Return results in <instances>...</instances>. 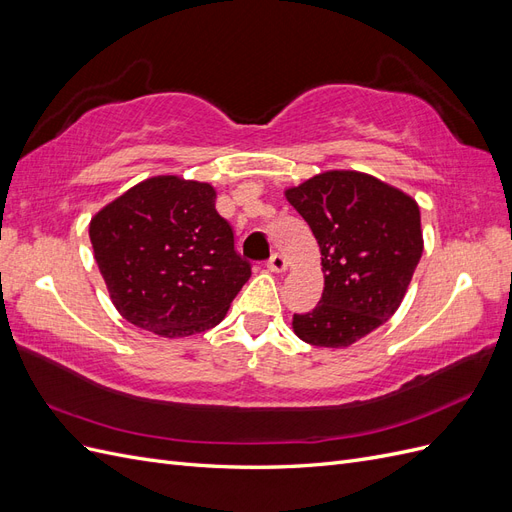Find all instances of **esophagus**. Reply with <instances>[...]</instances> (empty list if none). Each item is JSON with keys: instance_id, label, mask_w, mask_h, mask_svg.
<instances>
[{"instance_id": "1", "label": "esophagus", "mask_w": 512, "mask_h": 512, "mask_svg": "<svg viewBox=\"0 0 512 512\" xmlns=\"http://www.w3.org/2000/svg\"><path fill=\"white\" fill-rule=\"evenodd\" d=\"M286 258L282 256V254H271V258L267 260V269L269 271H273V273H282V271H286Z\"/></svg>"}]
</instances>
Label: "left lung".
Masks as SVG:
<instances>
[{
	"instance_id": "left-lung-1",
	"label": "left lung",
	"mask_w": 512,
	"mask_h": 512,
	"mask_svg": "<svg viewBox=\"0 0 512 512\" xmlns=\"http://www.w3.org/2000/svg\"><path fill=\"white\" fill-rule=\"evenodd\" d=\"M320 245L324 290L292 329L318 348H346L389 320L423 254L410 196L354 170H329L286 190Z\"/></svg>"
}]
</instances>
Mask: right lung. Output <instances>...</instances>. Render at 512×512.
I'll return each instance as SVG.
<instances>
[{
    "instance_id": "obj_1",
    "label": "right lung",
    "mask_w": 512,
    "mask_h": 512,
    "mask_svg": "<svg viewBox=\"0 0 512 512\" xmlns=\"http://www.w3.org/2000/svg\"><path fill=\"white\" fill-rule=\"evenodd\" d=\"M98 269L128 322L188 337L222 322L250 280L209 183L175 175L134 185L89 224Z\"/></svg>"
}]
</instances>
